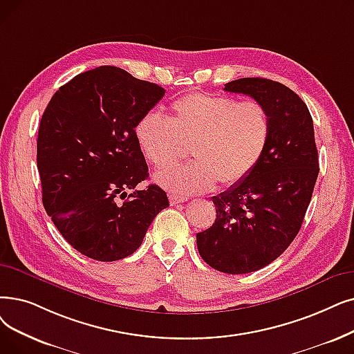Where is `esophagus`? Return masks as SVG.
I'll list each match as a JSON object with an SVG mask.
<instances>
[{"instance_id": "34e87169", "label": "esophagus", "mask_w": 354, "mask_h": 354, "mask_svg": "<svg viewBox=\"0 0 354 354\" xmlns=\"http://www.w3.org/2000/svg\"><path fill=\"white\" fill-rule=\"evenodd\" d=\"M187 199H188V198L179 196V195H175V194L169 195V203H171V205H176V204H180V203H185Z\"/></svg>"}]
</instances>
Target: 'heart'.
Listing matches in <instances>:
<instances>
[{
	"mask_svg": "<svg viewBox=\"0 0 354 354\" xmlns=\"http://www.w3.org/2000/svg\"><path fill=\"white\" fill-rule=\"evenodd\" d=\"M134 137L143 158L156 169L172 166L189 146L191 163L155 176L174 194L211 191L217 182H243L263 160L272 139V120L257 100L194 92L171 105V118L147 111L137 121Z\"/></svg>",
	"mask_w": 354,
	"mask_h": 354,
	"instance_id": "heart-1",
	"label": "heart"
}]
</instances>
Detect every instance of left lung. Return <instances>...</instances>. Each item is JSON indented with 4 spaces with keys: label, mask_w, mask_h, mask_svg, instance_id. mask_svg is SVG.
<instances>
[{
    "label": "left lung",
    "mask_w": 354,
    "mask_h": 354,
    "mask_svg": "<svg viewBox=\"0 0 354 354\" xmlns=\"http://www.w3.org/2000/svg\"><path fill=\"white\" fill-rule=\"evenodd\" d=\"M224 91L265 104L272 120L263 160L243 182L212 196L217 218L196 234L205 263L241 274L272 263L297 237L319 172L318 151L308 109L283 84L241 78Z\"/></svg>",
    "instance_id": "left-lung-1"
}]
</instances>
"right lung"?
<instances>
[{
	"mask_svg": "<svg viewBox=\"0 0 354 354\" xmlns=\"http://www.w3.org/2000/svg\"><path fill=\"white\" fill-rule=\"evenodd\" d=\"M165 92L124 69L101 66L76 75L46 106L37 136L43 205L86 257L114 262L133 254L169 207L153 183L127 194L149 178L134 127Z\"/></svg>",
	"mask_w": 354,
	"mask_h": 354,
	"instance_id": "obj_1",
	"label": "right lung"
}]
</instances>
